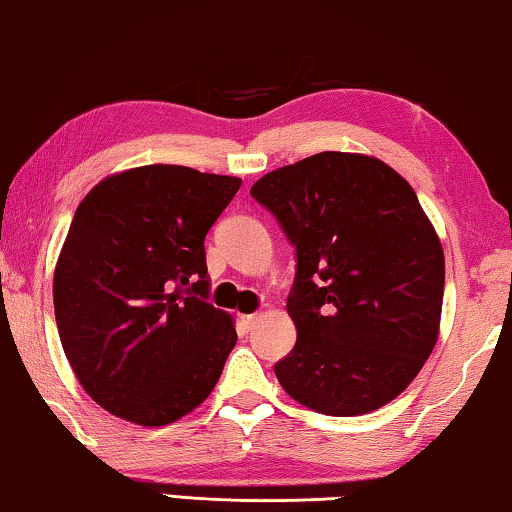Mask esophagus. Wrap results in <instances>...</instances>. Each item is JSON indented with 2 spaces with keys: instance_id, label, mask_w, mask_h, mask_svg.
Instances as JSON below:
<instances>
[{
  "instance_id": "1",
  "label": "esophagus",
  "mask_w": 512,
  "mask_h": 512,
  "mask_svg": "<svg viewBox=\"0 0 512 512\" xmlns=\"http://www.w3.org/2000/svg\"><path fill=\"white\" fill-rule=\"evenodd\" d=\"M257 319H259L257 314H241V316H239V326H241V330H243V332L253 330Z\"/></svg>"
}]
</instances>
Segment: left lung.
<instances>
[{"label": "left lung", "mask_w": 512, "mask_h": 512, "mask_svg": "<svg viewBox=\"0 0 512 512\" xmlns=\"http://www.w3.org/2000/svg\"><path fill=\"white\" fill-rule=\"evenodd\" d=\"M296 248L287 312L298 339L275 364L291 399L355 417L396 399L433 353L444 253L412 186L385 161L319 152L250 189Z\"/></svg>", "instance_id": "left-lung-1"}]
</instances>
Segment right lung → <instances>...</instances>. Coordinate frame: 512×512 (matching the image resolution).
<instances>
[{
    "label": "right lung",
    "mask_w": 512,
    "mask_h": 512,
    "mask_svg": "<svg viewBox=\"0 0 512 512\" xmlns=\"http://www.w3.org/2000/svg\"><path fill=\"white\" fill-rule=\"evenodd\" d=\"M241 180L170 164L109 175L72 218L54 271L61 346L120 419L173 424L212 394L237 344L207 303L205 237Z\"/></svg>",
    "instance_id": "1"
}]
</instances>
